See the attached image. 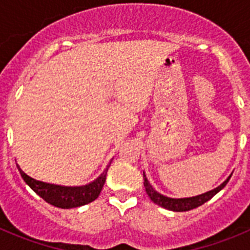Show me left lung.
Here are the masks:
<instances>
[{
  "instance_id": "obj_1",
  "label": "left lung",
  "mask_w": 250,
  "mask_h": 250,
  "mask_svg": "<svg viewBox=\"0 0 250 250\" xmlns=\"http://www.w3.org/2000/svg\"><path fill=\"white\" fill-rule=\"evenodd\" d=\"M143 175H144L145 190H146L147 195L150 196V199L155 203L156 205H160V207L165 208V209H167V210H173V211H188L200 207V205H203L204 203H207L208 200H210L216 193H219L223 188L227 185V183L229 182V179H230L231 176V175L229 176V178L223 183V184H220L219 187L215 188V189H213V190L210 191H207V193L200 194V195L191 196V198H180V199H174V198H167V196H164L163 194L158 193V191L151 187V184H150L149 180H147L145 173H143Z\"/></svg>"
}]
</instances>
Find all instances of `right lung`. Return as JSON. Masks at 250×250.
I'll use <instances>...</instances> for the list:
<instances>
[{
    "mask_svg": "<svg viewBox=\"0 0 250 250\" xmlns=\"http://www.w3.org/2000/svg\"><path fill=\"white\" fill-rule=\"evenodd\" d=\"M110 164H111V161H110ZM110 164L107 165V167L104 170V173L98 179H95L94 182L87 185H83V187H61V185L39 182V180H35V179L30 178L27 174L23 173L19 165H17V167H19L20 174H21L26 184L37 195L41 196L46 203L54 205V207L62 208V209H70V208H77L81 207V205L89 204L100 195L104 184H105L106 174H107Z\"/></svg>",
    "mask_w": 250,
    "mask_h": 250,
    "instance_id": "add662e5",
    "label": "right lung"
}]
</instances>
